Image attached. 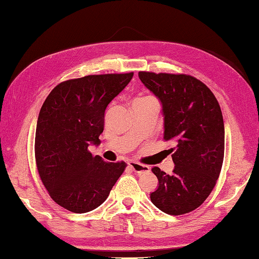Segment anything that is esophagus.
<instances>
[{
    "mask_svg": "<svg viewBox=\"0 0 259 259\" xmlns=\"http://www.w3.org/2000/svg\"><path fill=\"white\" fill-rule=\"evenodd\" d=\"M128 165L135 173H147L150 171L149 166H147V165H143V164H140L138 162H133V160H131Z\"/></svg>",
    "mask_w": 259,
    "mask_h": 259,
    "instance_id": "34e87169",
    "label": "esophagus"
}]
</instances>
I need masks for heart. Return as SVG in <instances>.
<instances>
[{"instance_id":"heart-1","label":"heart","mask_w":259,"mask_h":259,"mask_svg":"<svg viewBox=\"0 0 259 259\" xmlns=\"http://www.w3.org/2000/svg\"><path fill=\"white\" fill-rule=\"evenodd\" d=\"M148 99H150V97H142V99H140V100H148Z\"/></svg>"}]
</instances>
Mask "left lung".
I'll return each mask as SVG.
<instances>
[{"label": "left lung", "mask_w": 259, "mask_h": 259, "mask_svg": "<svg viewBox=\"0 0 259 259\" xmlns=\"http://www.w3.org/2000/svg\"><path fill=\"white\" fill-rule=\"evenodd\" d=\"M139 78L162 102L164 140L176 143L172 176L151 168L158 188L150 194L163 212L180 215L197 209L212 192L225 150L223 113L213 93L189 74L140 71Z\"/></svg>", "instance_id": "1"}]
</instances>
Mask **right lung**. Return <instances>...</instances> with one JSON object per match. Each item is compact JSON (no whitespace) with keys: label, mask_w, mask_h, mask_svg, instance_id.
<instances>
[{"label":"right lung","mask_w":259,"mask_h":259,"mask_svg":"<svg viewBox=\"0 0 259 259\" xmlns=\"http://www.w3.org/2000/svg\"><path fill=\"white\" fill-rule=\"evenodd\" d=\"M130 73L92 74L58 83L42 104L35 132V162L50 197L84 213L100 206L126 168L88 150L100 145L108 104L127 86Z\"/></svg>","instance_id":"1"}]
</instances>
